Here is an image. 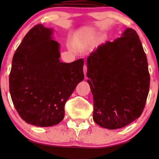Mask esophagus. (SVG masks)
<instances>
[{
	"instance_id": "obj_1",
	"label": "esophagus",
	"mask_w": 159,
	"mask_h": 159,
	"mask_svg": "<svg viewBox=\"0 0 159 159\" xmlns=\"http://www.w3.org/2000/svg\"><path fill=\"white\" fill-rule=\"evenodd\" d=\"M87 70H88L87 65H86V64H85V65L83 66V73H84L85 76L86 75V74H87Z\"/></svg>"
}]
</instances>
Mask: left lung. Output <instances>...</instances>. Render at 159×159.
Listing matches in <instances>:
<instances>
[{"label": "left lung", "instance_id": "8db88e82", "mask_svg": "<svg viewBox=\"0 0 159 159\" xmlns=\"http://www.w3.org/2000/svg\"><path fill=\"white\" fill-rule=\"evenodd\" d=\"M93 95V120L114 130L140 116L149 93L148 62L138 34L127 28L121 37L94 49L87 58Z\"/></svg>", "mask_w": 159, "mask_h": 159}]
</instances>
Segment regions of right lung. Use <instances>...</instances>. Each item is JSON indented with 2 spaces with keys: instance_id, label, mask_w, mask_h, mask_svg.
<instances>
[{
  "instance_id": "obj_1",
  "label": "right lung",
  "mask_w": 159,
  "mask_h": 159,
  "mask_svg": "<svg viewBox=\"0 0 159 159\" xmlns=\"http://www.w3.org/2000/svg\"><path fill=\"white\" fill-rule=\"evenodd\" d=\"M53 29L39 24L30 29L17 48L9 78L11 98L25 122L40 127L63 120L64 105L84 79V61L60 60V43Z\"/></svg>"
}]
</instances>
